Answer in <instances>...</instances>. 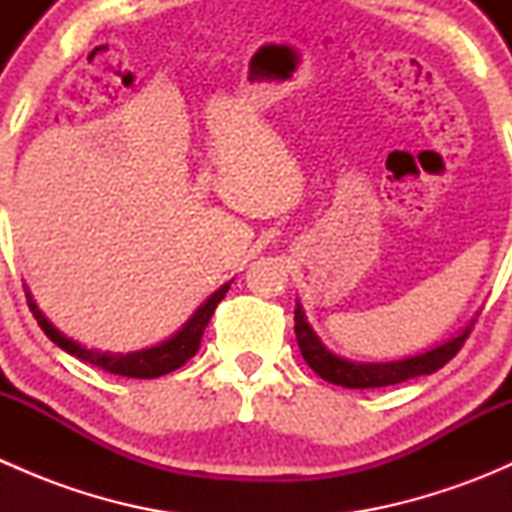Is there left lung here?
Segmentation results:
<instances>
[{
    "label": "left lung",
    "instance_id": "1",
    "mask_svg": "<svg viewBox=\"0 0 512 512\" xmlns=\"http://www.w3.org/2000/svg\"><path fill=\"white\" fill-rule=\"evenodd\" d=\"M473 322L463 329L458 337L448 339L441 347L431 349L426 354L409 356V359L401 361H384V364H359V361H349L329 352L322 342H319L317 334L312 332L309 322L304 319L302 304L297 302L294 307V334H297L299 352H302L304 361L309 364V369L317 371L324 381L329 384L344 386V389H376V386H391L401 384L406 379H416V376L433 374L441 366H446L453 356L458 354V349L463 347V342L471 334Z\"/></svg>",
    "mask_w": 512,
    "mask_h": 512
}]
</instances>
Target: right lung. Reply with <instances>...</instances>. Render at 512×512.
Instances as JSON below:
<instances>
[{"mask_svg": "<svg viewBox=\"0 0 512 512\" xmlns=\"http://www.w3.org/2000/svg\"><path fill=\"white\" fill-rule=\"evenodd\" d=\"M232 282V280H230ZM230 282L218 289V292L210 294L198 309H195L193 317L180 327V332H175L173 337L165 339L163 344H156L151 349H141V352H128V354H108V352H96V349H86L81 347L79 342L69 339L66 334H61L44 314L39 312L36 302L32 299L27 289V302L32 314L39 322V327L44 329L46 337L61 347L64 352H69L71 356L81 361H89V364L98 366L103 371H111V374L118 376H131V379H156V376L170 374V371L180 369L190 356H195V352L200 349V339H203L205 327H208L210 317H213L215 307L220 304V299L225 297L227 289H230Z\"/></svg>", "mask_w": 512, "mask_h": 512, "instance_id": "1", "label": "right lung"}]
</instances>
